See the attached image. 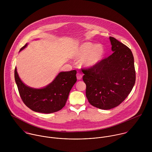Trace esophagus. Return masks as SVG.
I'll list each match as a JSON object with an SVG mask.
<instances>
[{
    "mask_svg": "<svg viewBox=\"0 0 152 152\" xmlns=\"http://www.w3.org/2000/svg\"><path fill=\"white\" fill-rule=\"evenodd\" d=\"M77 78L78 80H80L82 78V74L81 73H80V72H78L77 74Z\"/></svg>",
    "mask_w": 152,
    "mask_h": 152,
    "instance_id": "obj_1",
    "label": "esophagus"
}]
</instances>
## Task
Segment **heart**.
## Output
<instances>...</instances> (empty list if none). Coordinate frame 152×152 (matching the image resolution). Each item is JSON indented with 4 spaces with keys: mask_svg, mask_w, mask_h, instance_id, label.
I'll list each match as a JSON object with an SVG mask.
<instances>
[{
    "mask_svg": "<svg viewBox=\"0 0 152 152\" xmlns=\"http://www.w3.org/2000/svg\"><path fill=\"white\" fill-rule=\"evenodd\" d=\"M104 48L101 44L89 42L81 44L75 51L74 56L77 58H83L82 63L86 67L97 65L102 59Z\"/></svg>",
    "mask_w": 152,
    "mask_h": 152,
    "instance_id": "obj_1",
    "label": "heart"
}]
</instances>
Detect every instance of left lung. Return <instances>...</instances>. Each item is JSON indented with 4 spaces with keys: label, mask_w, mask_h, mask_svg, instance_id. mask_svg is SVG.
<instances>
[{
    "label": "left lung",
    "mask_w": 152,
    "mask_h": 152,
    "mask_svg": "<svg viewBox=\"0 0 152 152\" xmlns=\"http://www.w3.org/2000/svg\"><path fill=\"white\" fill-rule=\"evenodd\" d=\"M109 39L113 53L97 65L81 69L88 102L107 110L118 107L126 98L136 80L130 48L113 37Z\"/></svg>",
    "instance_id": "8db88e82"
}]
</instances>
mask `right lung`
I'll return each mask as SVG.
<instances>
[{
  "instance_id": "obj_1",
  "label": "right lung",
  "mask_w": 152,
  "mask_h": 152,
  "mask_svg": "<svg viewBox=\"0 0 152 152\" xmlns=\"http://www.w3.org/2000/svg\"><path fill=\"white\" fill-rule=\"evenodd\" d=\"M26 46L27 44L20 51ZM16 69L15 68V78L23 102L28 108L40 113H51L63 108L77 81L76 70L61 72L47 87L35 89L26 86L22 82Z\"/></svg>"
}]
</instances>
